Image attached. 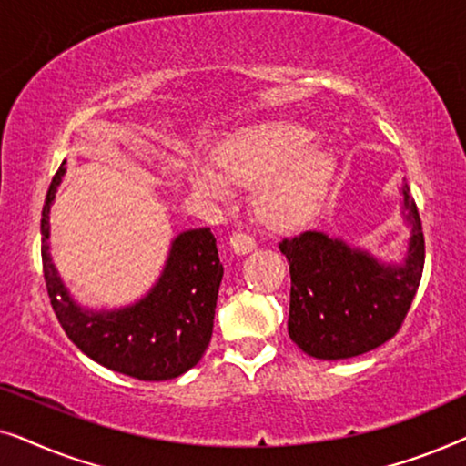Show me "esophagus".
Segmentation results:
<instances>
[{
  "mask_svg": "<svg viewBox=\"0 0 466 466\" xmlns=\"http://www.w3.org/2000/svg\"><path fill=\"white\" fill-rule=\"evenodd\" d=\"M228 244H231V250L235 254H239V257H244V254L252 252L254 248H257V244H254V239L250 238V235H246V233H233L231 235V241H228Z\"/></svg>",
  "mask_w": 466,
  "mask_h": 466,
  "instance_id": "34e87169",
  "label": "esophagus"
}]
</instances>
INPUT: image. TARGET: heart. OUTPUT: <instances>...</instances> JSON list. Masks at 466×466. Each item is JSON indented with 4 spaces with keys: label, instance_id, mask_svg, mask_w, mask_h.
<instances>
[{
    "label": "heart",
    "instance_id": "1",
    "mask_svg": "<svg viewBox=\"0 0 466 466\" xmlns=\"http://www.w3.org/2000/svg\"><path fill=\"white\" fill-rule=\"evenodd\" d=\"M314 142L308 127L271 120L233 133L216 150V169L195 163L190 187L197 195L225 201L231 184H250L252 208L273 231H295L320 212L335 177V157Z\"/></svg>",
    "mask_w": 466,
    "mask_h": 466
}]
</instances>
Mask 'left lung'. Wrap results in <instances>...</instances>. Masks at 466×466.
<instances>
[{"label": "left lung", "mask_w": 466, "mask_h": 466, "mask_svg": "<svg viewBox=\"0 0 466 466\" xmlns=\"http://www.w3.org/2000/svg\"><path fill=\"white\" fill-rule=\"evenodd\" d=\"M403 220L410 227L400 263H384L322 231L284 239L290 265L289 335L308 356L341 360L380 348L397 333L422 279V222L403 182Z\"/></svg>", "instance_id": "1"}]
</instances>
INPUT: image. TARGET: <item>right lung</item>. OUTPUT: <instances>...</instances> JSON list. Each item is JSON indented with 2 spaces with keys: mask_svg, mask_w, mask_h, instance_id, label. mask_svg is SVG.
<instances>
[{
  "mask_svg": "<svg viewBox=\"0 0 466 466\" xmlns=\"http://www.w3.org/2000/svg\"><path fill=\"white\" fill-rule=\"evenodd\" d=\"M66 176L61 163L42 209L44 279L63 330L99 365L144 381L174 380L201 360L212 339L222 263L209 227L171 239L167 260L152 289L136 303L91 309L69 295L50 254V208Z\"/></svg>",
  "mask_w": 466,
  "mask_h": 466,
  "instance_id": "1",
  "label": "right lung"
}]
</instances>
